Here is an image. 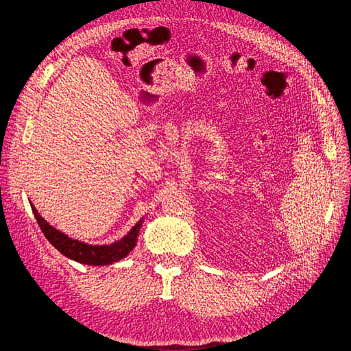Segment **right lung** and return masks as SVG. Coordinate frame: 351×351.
<instances>
[{
    "label": "right lung",
    "mask_w": 351,
    "mask_h": 351,
    "mask_svg": "<svg viewBox=\"0 0 351 351\" xmlns=\"http://www.w3.org/2000/svg\"><path fill=\"white\" fill-rule=\"evenodd\" d=\"M29 205H32V202H29ZM32 210L37 223H39L43 235L47 237V240L54 245L58 252L63 253L66 258L77 261V263H81V264H87V265H108V264L117 263V261L123 259L125 256H128V253L136 247L141 223H143V219L138 220L136 225L132 226L130 232L123 238H121V240H117L111 244L93 245V244L73 240V238L60 232V230L56 229L54 226H51L49 223L45 220L39 213H37L34 205H32Z\"/></svg>",
    "instance_id": "1"
}]
</instances>
